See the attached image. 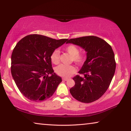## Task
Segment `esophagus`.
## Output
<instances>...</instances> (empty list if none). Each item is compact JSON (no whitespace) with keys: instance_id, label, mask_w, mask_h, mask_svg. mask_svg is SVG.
<instances>
[{"instance_id":"esophagus-1","label":"esophagus","mask_w":131,"mask_h":131,"mask_svg":"<svg viewBox=\"0 0 131 131\" xmlns=\"http://www.w3.org/2000/svg\"><path fill=\"white\" fill-rule=\"evenodd\" d=\"M62 80L64 81H67V80H68V78H63Z\"/></svg>"}]
</instances>
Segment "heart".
<instances>
[{
	"label": "heart",
	"mask_w": 131,
	"mask_h": 131,
	"mask_svg": "<svg viewBox=\"0 0 131 131\" xmlns=\"http://www.w3.org/2000/svg\"><path fill=\"white\" fill-rule=\"evenodd\" d=\"M65 50L69 53L71 56H72L73 61L78 65H81L85 62L87 55L85 53H79V48L77 46L70 44L66 47ZM51 61L54 64H58L59 62V52L58 50H55L52 52L50 57ZM76 69L74 66L65 65L61 64L55 68V72L59 76L63 77H68L71 74L74 73Z\"/></svg>",
	"instance_id": "heart-1"
}]
</instances>
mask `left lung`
<instances>
[{"label":"left lung","instance_id":"8db88e82","mask_svg":"<svg viewBox=\"0 0 131 131\" xmlns=\"http://www.w3.org/2000/svg\"><path fill=\"white\" fill-rule=\"evenodd\" d=\"M87 52V59L79 73L73 78L75 85L70 89L72 96L81 102L91 103L100 98L109 87L116 63L112 48L102 39L94 36L68 40Z\"/></svg>","mask_w":131,"mask_h":131}]
</instances>
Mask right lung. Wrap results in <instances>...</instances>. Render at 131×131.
<instances>
[{"label": "right lung", "mask_w": 131, "mask_h": 131, "mask_svg": "<svg viewBox=\"0 0 131 131\" xmlns=\"http://www.w3.org/2000/svg\"><path fill=\"white\" fill-rule=\"evenodd\" d=\"M68 40L34 34L18 42L12 52L11 72L19 91L26 98L39 102L54 94L62 79L54 72L50 57Z\"/></svg>", "instance_id": "obj_1"}]
</instances>
